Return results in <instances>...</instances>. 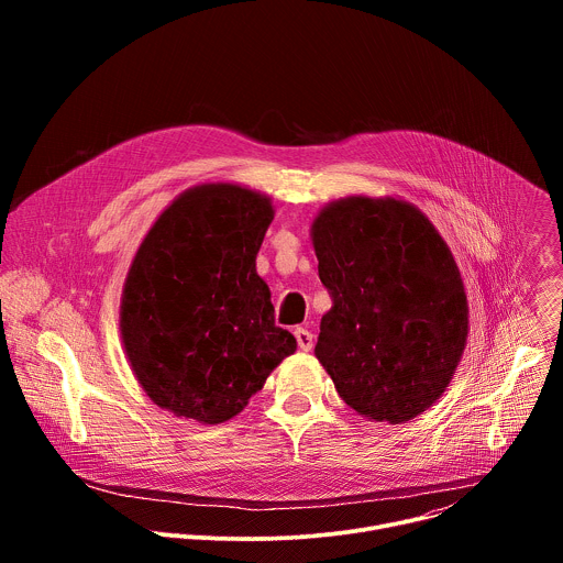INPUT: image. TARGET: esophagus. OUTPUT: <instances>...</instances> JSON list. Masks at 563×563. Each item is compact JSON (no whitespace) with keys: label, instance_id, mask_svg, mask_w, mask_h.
Instances as JSON below:
<instances>
[{"label":"esophagus","instance_id":"obj_1","mask_svg":"<svg viewBox=\"0 0 563 563\" xmlns=\"http://www.w3.org/2000/svg\"><path fill=\"white\" fill-rule=\"evenodd\" d=\"M294 336H296V343H298V347H300L302 352H309V350L313 347V334H311V332L298 328V330L294 332Z\"/></svg>","mask_w":563,"mask_h":563}]
</instances>
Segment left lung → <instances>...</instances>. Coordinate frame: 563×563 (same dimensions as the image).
I'll return each mask as SVG.
<instances>
[{
    "mask_svg": "<svg viewBox=\"0 0 563 563\" xmlns=\"http://www.w3.org/2000/svg\"><path fill=\"white\" fill-rule=\"evenodd\" d=\"M318 276L332 296L316 358L361 417L406 423L432 408L461 363L470 309L430 218L394 196H347L313 216Z\"/></svg>",
    "mask_w": 563,
    "mask_h": 563,
    "instance_id": "obj_1",
    "label": "left lung"
}]
</instances>
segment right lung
I'll list each match as a JSON object with an SVG mask.
<instances>
[{"label":"right lung","instance_id":"1","mask_svg":"<svg viewBox=\"0 0 563 563\" xmlns=\"http://www.w3.org/2000/svg\"><path fill=\"white\" fill-rule=\"evenodd\" d=\"M272 220L269 196L205 183L176 196L142 238L122 287L120 334L157 408L224 423L296 352L256 272Z\"/></svg>","mask_w":563,"mask_h":563}]
</instances>
